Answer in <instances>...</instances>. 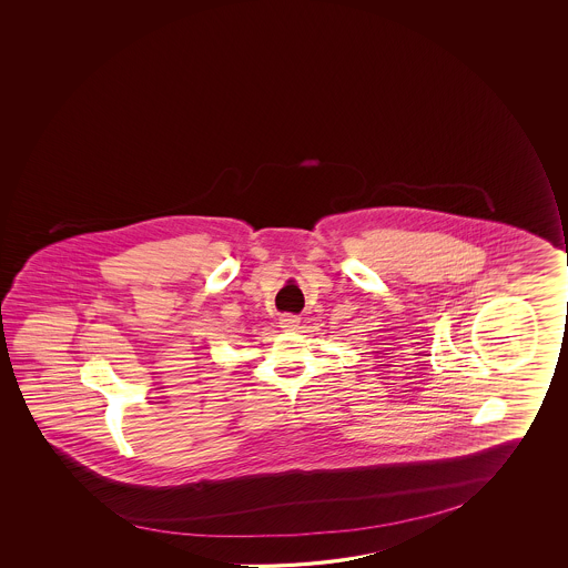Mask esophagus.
Instances as JSON below:
<instances>
[{
    "label": "esophagus",
    "mask_w": 568,
    "mask_h": 568,
    "mask_svg": "<svg viewBox=\"0 0 568 568\" xmlns=\"http://www.w3.org/2000/svg\"><path fill=\"white\" fill-rule=\"evenodd\" d=\"M301 318L297 315H281L280 325L285 331H297Z\"/></svg>",
    "instance_id": "esophagus-1"
}]
</instances>
